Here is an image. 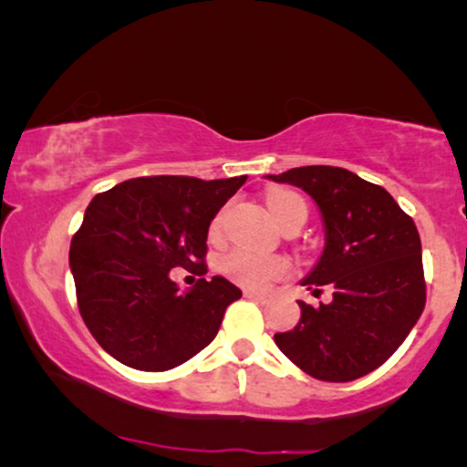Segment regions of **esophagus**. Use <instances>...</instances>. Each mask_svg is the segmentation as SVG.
I'll return each instance as SVG.
<instances>
[{"label": "esophagus", "mask_w": 467, "mask_h": 467, "mask_svg": "<svg viewBox=\"0 0 467 467\" xmlns=\"http://www.w3.org/2000/svg\"><path fill=\"white\" fill-rule=\"evenodd\" d=\"M244 297H248V299H254V302H259V304H267V302H270V296H265V293L251 291V289H246V291H244Z\"/></svg>", "instance_id": "34e87169"}]
</instances>
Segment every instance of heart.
I'll return each instance as SVG.
<instances>
[{
	"mask_svg": "<svg viewBox=\"0 0 467 467\" xmlns=\"http://www.w3.org/2000/svg\"><path fill=\"white\" fill-rule=\"evenodd\" d=\"M302 202L296 193L289 191H272L267 195V208L274 214V219L280 221L283 214L289 210L293 203ZM223 232V214H216L213 225H210V238L216 240ZM221 272L229 280L238 283L246 289H265L274 280L286 276L291 272L289 259L278 257V254H261L251 248L238 246L225 253L219 261Z\"/></svg>",
	"mask_w": 467,
	"mask_h": 467,
	"instance_id": "b5f03b06",
	"label": "heart"
}]
</instances>
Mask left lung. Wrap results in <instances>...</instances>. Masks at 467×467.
Segmentation results:
<instances>
[{"label":"left lung","instance_id":"1","mask_svg":"<svg viewBox=\"0 0 467 467\" xmlns=\"http://www.w3.org/2000/svg\"><path fill=\"white\" fill-rule=\"evenodd\" d=\"M267 178L317 202L325 248L302 285L334 289V299L317 308L297 302L302 318L274 342L312 379L348 382L374 372L425 308L417 225L385 189L344 168L306 165Z\"/></svg>","mask_w":467,"mask_h":467}]
</instances>
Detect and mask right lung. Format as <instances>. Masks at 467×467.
<instances>
[{
  "label": "right lung",
  "instance_id": "obj_1",
  "mask_svg": "<svg viewBox=\"0 0 467 467\" xmlns=\"http://www.w3.org/2000/svg\"><path fill=\"white\" fill-rule=\"evenodd\" d=\"M244 182L246 176H144L93 197L72 238L69 267L82 321L108 355L165 372L214 340L242 291L213 276L181 293L170 272H208L210 221Z\"/></svg>",
  "mask_w": 467,
  "mask_h": 467
}]
</instances>
